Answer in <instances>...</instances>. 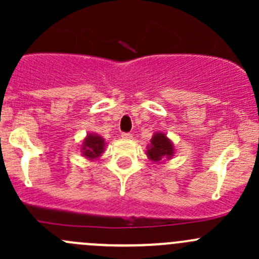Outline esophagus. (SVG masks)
I'll use <instances>...</instances> for the list:
<instances>
[{
	"mask_svg": "<svg viewBox=\"0 0 259 259\" xmlns=\"http://www.w3.org/2000/svg\"><path fill=\"white\" fill-rule=\"evenodd\" d=\"M121 138L125 140H129V139H133V135L129 134V133H122Z\"/></svg>",
	"mask_w": 259,
	"mask_h": 259,
	"instance_id": "obj_1",
	"label": "esophagus"
}]
</instances>
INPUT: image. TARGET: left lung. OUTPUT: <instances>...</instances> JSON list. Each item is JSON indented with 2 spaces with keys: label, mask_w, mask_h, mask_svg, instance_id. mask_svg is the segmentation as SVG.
<instances>
[{
  "label": "left lung",
  "mask_w": 259,
  "mask_h": 259,
  "mask_svg": "<svg viewBox=\"0 0 259 259\" xmlns=\"http://www.w3.org/2000/svg\"><path fill=\"white\" fill-rule=\"evenodd\" d=\"M176 154V149L174 144L166 134L158 132L153 135L150 140V144L148 145V150H146V155H148L149 160L153 163H161L164 160H170Z\"/></svg>",
  "instance_id": "1"
}]
</instances>
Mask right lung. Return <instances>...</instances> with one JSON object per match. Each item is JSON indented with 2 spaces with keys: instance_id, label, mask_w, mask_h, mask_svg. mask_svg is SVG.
<instances>
[{
  "instance_id": "obj_1",
  "label": "right lung",
  "mask_w": 259,
  "mask_h": 259,
  "mask_svg": "<svg viewBox=\"0 0 259 259\" xmlns=\"http://www.w3.org/2000/svg\"><path fill=\"white\" fill-rule=\"evenodd\" d=\"M105 140L96 133H89L81 144V153L88 160H98L105 150Z\"/></svg>"
}]
</instances>
